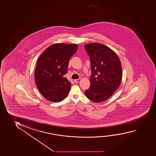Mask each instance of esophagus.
I'll return each instance as SVG.
<instances>
[{"mask_svg": "<svg viewBox=\"0 0 156 156\" xmlns=\"http://www.w3.org/2000/svg\"><path fill=\"white\" fill-rule=\"evenodd\" d=\"M81 79L80 78V79H76V80H74V82H75V83H79V82H80L81 81Z\"/></svg>", "mask_w": 156, "mask_h": 156, "instance_id": "1", "label": "esophagus"}]
</instances>
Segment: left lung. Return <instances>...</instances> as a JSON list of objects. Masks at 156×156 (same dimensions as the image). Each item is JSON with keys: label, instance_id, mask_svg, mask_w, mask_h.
Masks as SVG:
<instances>
[{"label": "left lung", "instance_id": "1", "mask_svg": "<svg viewBox=\"0 0 156 156\" xmlns=\"http://www.w3.org/2000/svg\"><path fill=\"white\" fill-rule=\"evenodd\" d=\"M90 58V87L85 96L94 102L108 99L119 88L122 78L121 61L117 55L107 46L98 43L84 46Z\"/></svg>", "mask_w": 156, "mask_h": 156}]
</instances>
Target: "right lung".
<instances>
[{"label":"right lung","instance_id":"obj_1","mask_svg":"<svg viewBox=\"0 0 156 156\" xmlns=\"http://www.w3.org/2000/svg\"><path fill=\"white\" fill-rule=\"evenodd\" d=\"M77 48L76 44H54L38 58L34 74L35 83L46 99L60 102L66 97L71 84L64 75L67 72L69 59Z\"/></svg>","mask_w":156,"mask_h":156}]
</instances>
